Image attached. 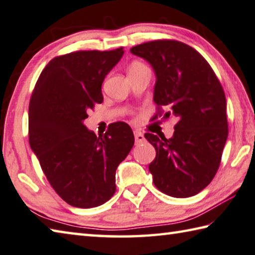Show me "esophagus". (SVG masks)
Here are the masks:
<instances>
[{
	"label": "esophagus",
	"instance_id": "obj_1",
	"mask_svg": "<svg viewBox=\"0 0 255 255\" xmlns=\"http://www.w3.org/2000/svg\"><path fill=\"white\" fill-rule=\"evenodd\" d=\"M133 135H135V140L136 143H140L145 140V137H143V133L139 130H133Z\"/></svg>",
	"mask_w": 255,
	"mask_h": 255
}]
</instances>
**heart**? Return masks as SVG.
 <instances>
[{"label":"heart","instance_id":"obj_1","mask_svg":"<svg viewBox=\"0 0 255 255\" xmlns=\"http://www.w3.org/2000/svg\"><path fill=\"white\" fill-rule=\"evenodd\" d=\"M145 66H143L142 63L140 62H133L131 66H130V69H129V71H132V70H137V69H140V68H143Z\"/></svg>","mask_w":255,"mask_h":255}]
</instances>
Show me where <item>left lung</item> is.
Wrapping results in <instances>:
<instances>
[{
	"instance_id": "8db88e82",
	"label": "left lung",
	"mask_w": 255,
	"mask_h": 255,
	"mask_svg": "<svg viewBox=\"0 0 255 255\" xmlns=\"http://www.w3.org/2000/svg\"><path fill=\"white\" fill-rule=\"evenodd\" d=\"M130 52L155 72L154 101L166 109L163 118L177 122L169 139L145 133L156 149L149 164L152 182L166 195H196L215 176L228 139L223 88L206 60L183 42L151 41Z\"/></svg>"
}]
</instances>
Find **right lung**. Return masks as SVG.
<instances>
[{
	"mask_svg": "<svg viewBox=\"0 0 255 255\" xmlns=\"http://www.w3.org/2000/svg\"><path fill=\"white\" fill-rule=\"evenodd\" d=\"M125 51H77L51 60L29 105V141L41 168L64 202L103 205L116 192V169L135 142L131 128L112 124L97 137L83 122L104 100L101 85Z\"/></svg>",
	"mask_w": 255,
	"mask_h": 255,
	"instance_id": "right-lung-1",
	"label": "right lung"
}]
</instances>
